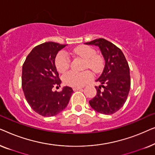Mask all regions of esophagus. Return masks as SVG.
<instances>
[{
    "label": "esophagus",
    "mask_w": 155,
    "mask_h": 155,
    "mask_svg": "<svg viewBox=\"0 0 155 155\" xmlns=\"http://www.w3.org/2000/svg\"><path fill=\"white\" fill-rule=\"evenodd\" d=\"M81 87H73V91H78V90H81Z\"/></svg>",
    "instance_id": "obj_1"
}]
</instances>
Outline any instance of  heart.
<instances>
[{
	"instance_id": "obj_1",
	"label": "heart",
	"mask_w": 155,
	"mask_h": 155,
	"mask_svg": "<svg viewBox=\"0 0 155 155\" xmlns=\"http://www.w3.org/2000/svg\"><path fill=\"white\" fill-rule=\"evenodd\" d=\"M73 53L84 59V68H90L94 73H99L104 68V58L101 55L94 54V48L89 46L82 45L73 49ZM69 56L65 52L61 51L57 54L55 59V65L59 73H64L69 68ZM93 75L90 71L76 73L70 71L63 76V81L65 84L73 87H80L92 79Z\"/></svg>"
}]
</instances>
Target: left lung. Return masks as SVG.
I'll list each match as a JSON object with an SVG mask.
<instances>
[{"mask_svg":"<svg viewBox=\"0 0 155 155\" xmlns=\"http://www.w3.org/2000/svg\"><path fill=\"white\" fill-rule=\"evenodd\" d=\"M99 46L105 60V66L96 81L97 95L89 101L91 107L102 114L110 115L118 111L126 102L130 88V68L122 51L102 38L87 42Z\"/></svg>","mask_w":155,"mask_h":155,"instance_id":"8db88e82","label":"left lung"}]
</instances>
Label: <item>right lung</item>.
I'll return each instance as SVG.
<instances>
[{
	"mask_svg": "<svg viewBox=\"0 0 155 155\" xmlns=\"http://www.w3.org/2000/svg\"><path fill=\"white\" fill-rule=\"evenodd\" d=\"M66 45L45 42L31 50L22 65V87L27 103L39 115L56 116L67 107L73 89L64 87L61 92H53L61 80L55 65L59 51Z\"/></svg>",
	"mask_w": 155,
	"mask_h": 155,
	"instance_id": "add662e5",
	"label": "right lung"
}]
</instances>
